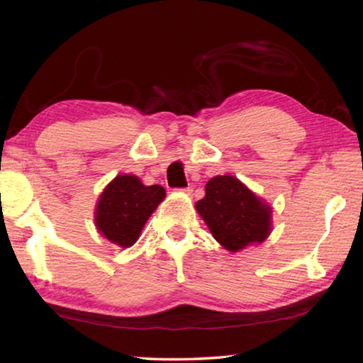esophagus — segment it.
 Masks as SVG:
<instances>
[{
  "mask_svg": "<svg viewBox=\"0 0 363 363\" xmlns=\"http://www.w3.org/2000/svg\"><path fill=\"white\" fill-rule=\"evenodd\" d=\"M179 192L186 194V195H190V194L194 192V189H192V187H184V189H179Z\"/></svg>",
  "mask_w": 363,
  "mask_h": 363,
  "instance_id": "obj_1",
  "label": "esophagus"
}]
</instances>
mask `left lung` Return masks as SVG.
I'll return each instance as SVG.
<instances>
[{"label":"left lung","mask_w":363,"mask_h":363,"mask_svg":"<svg viewBox=\"0 0 363 363\" xmlns=\"http://www.w3.org/2000/svg\"><path fill=\"white\" fill-rule=\"evenodd\" d=\"M206 195L196 211L220 245L236 252L269 235L272 209L233 176H216L206 184Z\"/></svg>","instance_id":"obj_1"}]
</instances>
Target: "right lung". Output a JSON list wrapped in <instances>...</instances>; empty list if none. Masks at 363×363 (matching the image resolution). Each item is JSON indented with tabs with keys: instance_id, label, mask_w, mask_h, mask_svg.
<instances>
[{
	"instance_id": "obj_1",
	"label": "right lung",
	"mask_w": 363,
	"mask_h": 363,
	"mask_svg": "<svg viewBox=\"0 0 363 363\" xmlns=\"http://www.w3.org/2000/svg\"><path fill=\"white\" fill-rule=\"evenodd\" d=\"M164 199L162 186H144L133 174H121L104 189L96 206V227L114 245L130 247Z\"/></svg>"
}]
</instances>
